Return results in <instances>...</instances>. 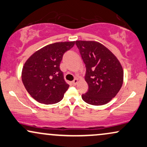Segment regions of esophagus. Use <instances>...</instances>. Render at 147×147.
I'll use <instances>...</instances> for the list:
<instances>
[{
    "instance_id": "esophagus-1",
    "label": "esophagus",
    "mask_w": 147,
    "mask_h": 147,
    "mask_svg": "<svg viewBox=\"0 0 147 147\" xmlns=\"http://www.w3.org/2000/svg\"><path fill=\"white\" fill-rule=\"evenodd\" d=\"M77 83H78V79H75L73 81H72V84H73L74 86L77 85Z\"/></svg>"
}]
</instances>
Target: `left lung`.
<instances>
[{"mask_svg":"<svg viewBox=\"0 0 147 147\" xmlns=\"http://www.w3.org/2000/svg\"><path fill=\"white\" fill-rule=\"evenodd\" d=\"M75 44L86 68L88 91L82 94V99L92 105H105L121 90L123 67L117 57L99 42L77 40Z\"/></svg>","mask_w":147,"mask_h":147,"instance_id":"8db88e82","label":"left lung"}]
</instances>
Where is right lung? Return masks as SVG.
Masks as SVG:
<instances>
[{
  "mask_svg": "<svg viewBox=\"0 0 147 147\" xmlns=\"http://www.w3.org/2000/svg\"><path fill=\"white\" fill-rule=\"evenodd\" d=\"M75 42H55L35 52L26 61L22 81L26 91L37 101L49 105L59 102L69 85L59 68L65 52Z\"/></svg>",
  "mask_w": 147,
  "mask_h": 147,
  "instance_id": "obj_1",
  "label": "right lung"
}]
</instances>
